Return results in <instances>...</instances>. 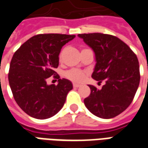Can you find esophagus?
<instances>
[{"mask_svg": "<svg viewBox=\"0 0 148 148\" xmlns=\"http://www.w3.org/2000/svg\"><path fill=\"white\" fill-rule=\"evenodd\" d=\"M73 86H74V88H78V87H80L81 86H80V85H78V84L74 83V84H73Z\"/></svg>", "mask_w": 148, "mask_h": 148, "instance_id": "esophagus-1", "label": "esophagus"}]
</instances>
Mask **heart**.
Instances as JSON below:
<instances>
[{"label":"heart","instance_id":"obj_1","mask_svg":"<svg viewBox=\"0 0 148 148\" xmlns=\"http://www.w3.org/2000/svg\"><path fill=\"white\" fill-rule=\"evenodd\" d=\"M64 76L69 80L74 82H80L83 80L86 76L85 71L79 70V69H71L68 70L64 73Z\"/></svg>","mask_w":148,"mask_h":148}]
</instances>
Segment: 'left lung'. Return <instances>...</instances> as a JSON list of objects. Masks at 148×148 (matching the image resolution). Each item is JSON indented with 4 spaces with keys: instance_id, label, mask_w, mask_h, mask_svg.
<instances>
[{
    "instance_id": "1",
    "label": "left lung",
    "mask_w": 148,
    "mask_h": 148,
    "mask_svg": "<svg viewBox=\"0 0 148 148\" xmlns=\"http://www.w3.org/2000/svg\"><path fill=\"white\" fill-rule=\"evenodd\" d=\"M96 56L92 77L100 83L101 90L90 85L91 93L84 99L93 114L110 119L121 114L130 106L139 86L140 66L136 55L117 37L102 33L78 34Z\"/></svg>"
}]
</instances>
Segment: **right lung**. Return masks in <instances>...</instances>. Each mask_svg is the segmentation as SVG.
Returning <instances> with one entry per match:
<instances>
[{
	"label": "right lung",
	"instance_id": "obj_1",
	"mask_svg": "<svg viewBox=\"0 0 148 148\" xmlns=\"http://www.w3.org/2000/svg\"><path fill=\"white\" fill-rule=\"evenodd\" d=\"M74 35L39 34L19 47L12 58L8 82L16 102L24 112L36 119L53 116L62 108L71 82L59 78L54 69L58 66L62 47ZM53 76L58 85L48 86L46 80Z\"/></svg>",
	"mask_w": 148,
	"mask_h": 148
}]
</instances>
